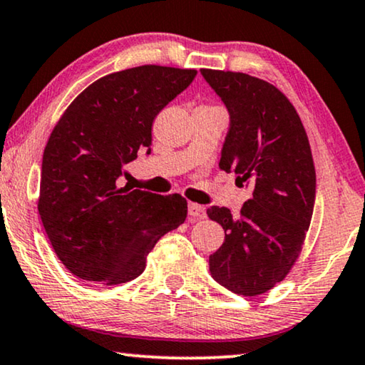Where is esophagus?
<instances>
[{
  "label": "esophagus",
  "mask_w": 365,
  "mask_h": 365,
  "mask_svg": "<svg viewBox=\"0 0 365 365\" xmlns=\"http://www.w3.org/2000/svg\"><path fill=\"white\" fill-rule=\"evenodd\" d=\"M188 215L195 220H203V217H206V210L201 205L188 203Z\"/></svg>",
  "instance_id": "34e87169"
}]
</instances>
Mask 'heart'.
Returning <instances> with one entry per match:
<instances>
[{"label":"heart","instance_id":"obj_1","mask_svg":"<svg viewBox=\"0 0 365 365\" xmlns=\"http://www.w3.org/2000/svg\"><path fill=\"white\" fill-rule=\"evenodd\" d=\"M200 108H206V110H211L213 106H200Z\"/></svg>","mask_w":365,"mask_h":365}]
</instances>
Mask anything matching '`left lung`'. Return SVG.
I'll return each instance as SVG.
<instances>
[{
  "label": "left lung",
  "mask_w": 365,
  "mask_h": 365,
  "mask_svg": "<svg viewBox=\"0 0 365 365\" xmlns=\"http://www.w3.org/2000/svg\"><path fill=\"white\" fill-rule=\"evenodd\" d=\"M230 113L220 168L251 188L241 213L208 208L225 230V242L210 255L217 284L237 295L269 292L298 259L312 222L317 173L302 119L288 98L247 73L201 70Z\"/></svg>",
  "instance_id": "left-lung-1"
}]
</instances>
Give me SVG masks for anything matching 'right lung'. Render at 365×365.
Masks as SVG:
<instances>
[{"mask_svg":"<svg viewBox=\"0 0 365 365\" xmlns=\"http://www.w3.org/2000/svg\"><path fill=\"white\" fill-rule=\"evenodd\" d=\"M197 70L143 65L96 80L75 98L47 140L39 210L61 262L103 285L134 280L159 239L187 217L182 195L119 187L124 165L150 154L157 114Z\"/></svg>","mask_w":365,"mask_h":365,"instance_id":"obj_1","label":"right lung"}]
</instances>
